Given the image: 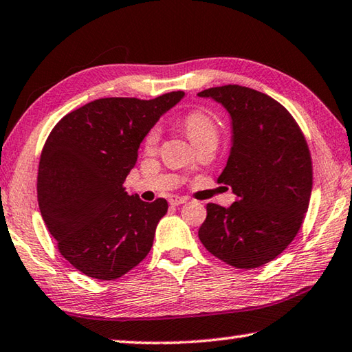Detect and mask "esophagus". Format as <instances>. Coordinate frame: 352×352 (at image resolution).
Instances as JSON below:
<instances>
[{
	"label": "esophagus",
	"instance_id": "34e87169",
	"mask_svg": "<svg viewBox=\"0 0 352 352\" xmlns=\"http://www.w3.org/2000/svg\"><path fill=\"white\" fill-rule=\"evenodd\" d=\"M186 201H188V198H184V197H178V195L169 197V204H172V206H180V204H184Z\"/></svg>",
	"mask_w": 352,
	"mask_h": 352
}]
</instances>
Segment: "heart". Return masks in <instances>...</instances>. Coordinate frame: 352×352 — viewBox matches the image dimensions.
Instances as JSON below:
<instances>
[{
    "label": "heart",
    "mask_w": 352,
    "mask_h": 352,
    "mask_svg": "<svg viewBox=\"0 0 352 352\" xmlns=\"http://www.w3.org/2000/svg\"><path fill=\"white\" fill-rule=\"evenodd\" d=\"M182 128L186 135L189 137L192 144L206 139V137H217L218 131L215 119L208 111H204V109H194V111L186 114L182 120ZM158 142H160V129L153 128L143 140L144 151L149 154L155 153Z\"/></svg>",
    "instance_id": "obj_1"
}]
</instances>
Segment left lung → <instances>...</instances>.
<instances>
[{"mask_svg": "<svg viewBox=\"0 0 352 352\" xmlns=\"http://www.w3.org/2000/svg\"><path fill=\"white\" fill-rule=\"evenodd\" d=\"M232 116L233 143L218 183L238 201L206 206L199 241L223 263L252 270L270 263L298 235L313 189L305 135L285 107L256 89L223 85L198 93Z\"/></svg>", "mask_w": 352, "mask_h": 352, "instance_id": "obj_1", "label": "left lung"}]
</instances>
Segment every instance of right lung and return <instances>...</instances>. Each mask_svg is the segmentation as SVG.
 Here are the masks:
<instances>
[{
  "label": "right lung",
  "instance_id": "add662e5",
  "mask_svg": "<svg viewBox=\"0 0 352 352\" xmlns=\"http://www.w3.org/2000/svg\"><path fill=\"white\" fill-rule=\"evenodd\" d=\"M183 96L93 100L48 134L38 169L39 210L59 253L87 276L114 280L148 256L168 201L144 203L123 183L143 137Z\"/></svg>",
  "mask_w": 352,
  "mask_h": 352
}]
</instances>
